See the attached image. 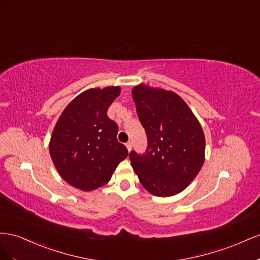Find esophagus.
<instances>
[{
  "label": "esophagus",
  "mask_w": 260,
  "mask_h": 260,
  "mask_svg": "<svg viewBox=\"0 0 260 260\" xmlns=\"http://www.w3.org/2000/svg\"><path fill=\"white\" fill-rule=\"evenodd\" d=\"M125 145H126V148H127V150L131 151V150H132V143H131V142H127Z\"/></svg>",
  "instance_id": "1"
}]
</instances>
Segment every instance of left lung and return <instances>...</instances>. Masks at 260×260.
Masks as SVG:
<instances>
[{
	"mask_svg": "<svg viewBox=\"0 0 260 260\" xmlns=\"http://www.w3.org/2000/svg\"><path fill=\"white\" fill-rule=\"evenodd\" d=\"M147 136L144 153L129 152L143 186L154 196L179 194L195 179L205 161V135L185 101L172 91L136 86L132 91Z\"/></svg>",
	"mask_w": 260,
	"mask_h": 260,
	"instance_id": "8db88e82",
	"label": "left lung"
}]
</instances>
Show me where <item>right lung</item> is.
<instances>
[{
  "label": "right lung",
  "instance_id": "1",
  "mask_svg": "<svg viewBox=\"0 0 260 260\" xmlns=\"http://www.w3.org/2000/svg\"><path fill=\"white\" fill-rule=\"evenodd\" d=\"M118 87L84 91L65 108L50 140L52 161L62 179L81 190L106 185L128 151L116 138L118 126L107 112Z\"/></svg>",
  "mask_w": 260,
  "mask_h": 260
}]
</instances>
